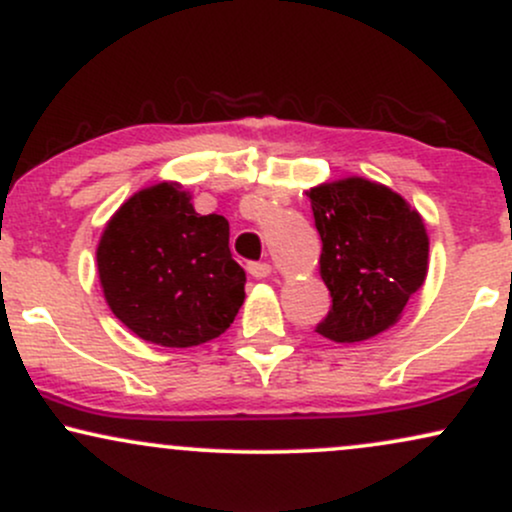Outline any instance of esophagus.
Returning a JSON list of instances; mask_svg holds the SVG:
<instances>
[{
	"label": "esophagus",
	"mask_w": 512,
	"mask_h": 512,
	"mask_svg": "<svg viewBox=\"0 0 512 512\" xmlns=\"http://www.w3.org/2000/svg\"><path fill=\"white\" fill-rule=\"evenodd\" d=\"M248 272H250V276H255V279H267V276L272 274V264H267V262H250L248 264Z\"/></svg>",
	"instance_id": "34e87169"
}]
</instances>
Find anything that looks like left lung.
<instances>
[{
    "mask_svg": "<svg viewBox=\"0 0 512 512\" xmlns=\"http://www.w3.org/2000/svg\"><path fill=\"white\" fill-rule=\"evenodd\" d=\"M322 240L320 276L332 296L317 334L363 342L392 327L424 284L428 236L419 211L366 178H344L308 192Z\"/></svg>",
    "mask_w": 512,
    "mask_h": 512,
    "instance_id": "obj_1",
    "label": "left lung"
}]
</instances>
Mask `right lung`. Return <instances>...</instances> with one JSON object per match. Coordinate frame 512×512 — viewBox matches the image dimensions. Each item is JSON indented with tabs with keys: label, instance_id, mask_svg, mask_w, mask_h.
<instances>
[{
	"label": "right lung",
	"instance_id": "right-lung-1",
	"mask_svg": "<svg viewBox=\"0 0 512 512\" xmlns=\"http://www.w3.org/2000/svg\"><path fill=\"white\" fill-rule=\"evenodd\" d=\"M190 199L175 182L146 187L115 211L96 250L117 320L144 342L173 349L216 339L245 301L228 221L197 214Z\"/></svg>",
	"mask_w": 512,
	"mask_h": 512
}]
</instances>
